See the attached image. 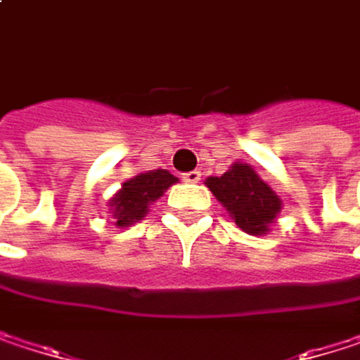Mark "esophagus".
<instances>
[{
  "mask_svg": "<svg viewBox=\"0 0 360 360\" xmlns=\"http://www.w3.org/2000/svg\"><path fill=\"white\" fill-rule=\"evenodd\" d=\"M200 179H202V173H200V171H189V173L183 175V181H185V183H198Z\"/></svg>",
  "mask_w": 360,
  "mask_h": 360,
  "instance_id": "34e87169",
  "label": "esophagus"
}]
</instances>
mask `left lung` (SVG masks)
I'll return each instance as SVG.
<instances>
[{"label":"left lung","instance_id":"obj_1","mask_svg":"<svg viewBox=\"0 0 360 360\" xmlns=\"http://www.w3.org/2000/svg\"><path fill=\"white\" fill-rule=\"evenodd\" d=\"M204 183L227 208L236 225L248 236L269 233L281 212V198L269 183L258 177L250 165L233 162L227 173L221 177H208Z\"/></svg>","mask_w":360,"mask_h":360}]
</instances>
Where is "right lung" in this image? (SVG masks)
Here are the masks:
<instances>
[{"mask_svg": "<svg viewBox=\"0 0 360 360\" xmlns=\"http://www.w3.org/2000/svg\"><path fill=\"white\" fill-rule=\"evenodd\" d=\"M177 181L179 179L167 169L146 171L124 181L122 187L108 200V212L114 219V225L124 229L139 223L150 212V206Z\"/></svg>", "mask_w": 360, "mask_h": 360, "instance_id": "right-lung-1", "label": "right lung"}]
</instances>
